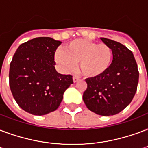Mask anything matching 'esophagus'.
<instances>
[{
    "label": "esophagus",
    "mask_w": 148,
    "mask_h": 148,
    "mask_svg": "<svg viewBox=\"0 0 148 148\" xmlns=\"http://www.w3.org/2000/svg\"><path fill=\"white\" fill-rule=\"evenodd\" d=\"M73 82H76L79 80V78L76 77V76H74V77L73 78Z\"/></svg>",
    "instance_id": "esophagus-1"
}]
</instances>
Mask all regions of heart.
Instances as JSON below:
<instances>
[{"label":"heart","mask_w":148,"mask_h":148,"mask_svg":"<svg viewBox=\"0 0 148 148\" xmlns=\"http://www.w3.org/2000/svg\"><path fill=\"white\" fill-rule=\"evenodd\" d=\"M56 63L65 70L75 68L79 62L80 73L88 79H97L110 68L113 50L105 43L87 39H76L59 49L55 54Z\"/></svg>","instance_id":"1"}]
</instances>
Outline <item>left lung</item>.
I'll use <instances>...</instances> for the list:
<instances>
[{"label":"left lung","mask_w":148,"mask_h":148,"mask_svg":"<svg viewBox=\"0 0 148 148\" xmlns=\"http://www.w3.org/2000/svg\"><path fill=\"white\" fill-rule=\"evenodd\" d=\"M113 50L110 68L97 79H86L82 99L90 110L98 115L112 116L125 109L137 91L139 72L130 50L117 42L100 38Z\"/></svg>","instance_id":"8db88e82"}]
</instances>
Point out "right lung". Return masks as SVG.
<instances>
[{
  "label": "right lung",
  "mask_w": 148,
  "mask_h": 148,
  "mask_svg": "<svg viewBox=\"0 0 148 148\" xmlns=\"http://www.w3.org/2000/svg\"><path fill=\"white\" fill-rule=\"evenodd\" d=\"M62 42L38 37L18 47L10 64L9 84L21 108L42 116L57 110L73 76L56 70L54 56Z\"/></svg>",
  "instance_id": "add662e5"
}]
</instances>
